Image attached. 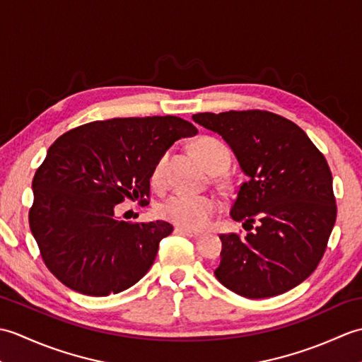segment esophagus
Returning a JSON list of instances; mask_svg holds the SVG:
<instances>
[{"instance_id":"esophagus-1","label":"esophagus","mask_w":362,"mask_h":362,"mask_svg":"<svg viewBox=\"0 0 362 362\" xmlns=\"http://www.w3.org/2000/svg\"><path fill=\"white\" fill-rule=\"evenodd\" d=\"M175 232L182 233V235H187L189 238H201L202 236V232H194V230H188V228H182V227H177Z\"/></svg>"}]
</instances>
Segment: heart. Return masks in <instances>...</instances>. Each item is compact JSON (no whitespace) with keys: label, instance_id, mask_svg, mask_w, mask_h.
Here are the masks:
<instances>
[{"label":"heart","instance_id":"b5f03b06","mask_svg":"<svg viewBox=\"0 0 362 362\" xmlns=\"http://www.w3.org/2000/svg\"><path fill=\"white\" fill-rule=\"evenodd\" d=\"M194 151L210 173L221 174L224 173L230 165V151L227 146L213 136H202L194 143ZM169 152L161 153L156 166L152 169V183L153 185H163L166 169H168ZM219 210V204L211 196H196L175 193L169 196L166 201L158 206L160 216L173 222L182 228L188 230H202L210 224L211 218Z\"/></svg>","mask_w":362,"mask_h":362}]
</instances>
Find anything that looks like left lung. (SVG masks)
I'll return each mask as SVG.
<instances>
[{
    "label": "left lung",
    "instance_id": "8db88e82",
    "mask_svg": "<svg viewBox=\"0 0 362 362\" xmlns=\"http://www.w3.org/2000/svg\"><path fill=\"white\" fill-rule=\"evenodd\" d=\"M224 138L243 173L230 216L257 224L245 238L221 235L216 279L245 298L283 294L316 271L336 221L329 166L294 122L266 110L196 113Z\"/></svg>",
    "mask_w": 362,
    "mask_h": 362
}]
</instances>
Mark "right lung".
Returning a JSON list of instances; mask_svg holds the SVG:
<instances>
[{
    "label": "right lung",
    "instance_id": "1",
    "mask_svg": "<svg viewBox=\"0 0 362 362\" xmlns=\"http://www.w3.org/2000/svg\"><path fill=\"white\" fill-rule=\"evenodd\" d=\"M196 134L191 122L171 115L113 118L76 127L51 144L33 180L29 227L59 281L104 297L143 279L173 226L119 221L115 205L124 199L149 204L157 160Z\"/></svg>",
    "mask_w": 362,
    "mask_h": 362
}]
</instances>
